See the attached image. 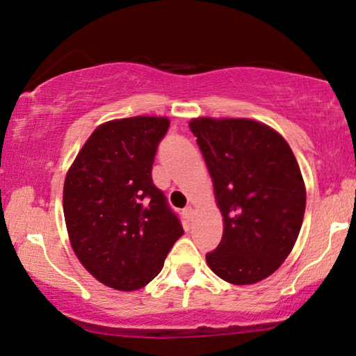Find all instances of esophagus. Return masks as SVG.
I'll list each match as a JSON object with an SVG mask.
<instances>
[{
  "label": "esophagus",
  "mask_w": 356,
  "mask_h": 356,
  "mask_svg": "<svg viewBox=\"0 0 356 356\" xmlns=\"http://www.w3.org/2000/svg\"><path fill=\"white\" fill-rule=\"evenodd\" d=\"M193 213H195V210H193V207H191V206H188V207H185V209H184V215H185V218L188 220V221L193 218Z\"/></svg>",
  "instance_id": "esophagus-1"
}]
</instances>
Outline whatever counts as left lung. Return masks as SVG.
<instances>
[{"instance_id": "left-lung-1", "label": "left lung", "mask_w": 356, "mask_h": 356, "mask_svg": "<svg viewBox=\"0 0 356 356\" xmlns=\"http://www.w3.org/2000/svg\"><path fill=\"white\" fill-rule=\"evenodd\" d=\"M212 176L225 231L207 264L231 284H254L280 268L303 222L306 190L284 138L251 119L190 122Z\"/></svg>"}]
</instances>
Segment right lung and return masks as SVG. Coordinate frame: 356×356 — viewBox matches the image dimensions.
<instances>
[{"label":"right lung","instance_id":"1","mask_svg":"<svg viewBox=\"0 0 356 356\" xmlns=\"http://www.w3.org/2000/svg\"><path fill=\"white\" fill-rule=\"evenodd\" d=\"M170 120H110L84 143L64 182V218L76 257L95 280L136 291L163 268L182 236L179 216L152 180Z\"/></svg>","mask_w":356,"mask_h":356}]
</instances>
